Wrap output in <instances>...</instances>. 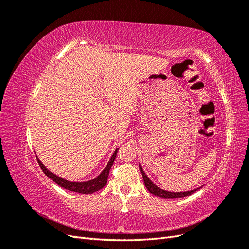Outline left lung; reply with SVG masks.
<instances>
[{
	"mask_svg": "<svg viewBox=\"0 0 249 249\" xmlns=\"http://www.w3.org/2000/svg\"><path fill=\"white\" fill-rule=\"evenodd\" d=\"M139 169H140V172H141V175H142L143 180H144V184H145L146 189L150 193H153V194L157 195V196L162 197V198H171V199L172 198H182V197L188 196V195H190L193 192H195V191L199 189V188H197V189H194V190H191V191H186V192H170V191L163 190V189H161V188L156 186L152 182V180L148 178V177L145 175L144 170L142 169V167L140 166V165H139Z\"/></svg>",
	"mask_w": 249,
	"mask_h": 249,
	"instance_id": "8db88e82",
	"label": "left lung"
}]
</instances>
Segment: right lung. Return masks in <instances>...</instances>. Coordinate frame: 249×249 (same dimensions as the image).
I'll return each mask as SVG.
<instances>
[{"label":"right lung","mask_w":249,"mask_h":249,"mask_svg":"<svg viewBox=\"0 0 249 249\" xmlns=\"http://www.w3.org/2000/svg\"><path fill=\"white\" fill-rule=\"evenodd\" d=\"M116 154H117V148L115 149L114 154L112 155L109 163L107 164V166L105 167V169L102 171V173L99 177H96L95 178H93L91 180H88V182H81V183L70 182V180H66L62 178H60V177L54 175V173L51 172L49 169H47V167L44 166V165L40 162V160L38 159V158H37V156H36V159H37V162H38V164H39L40 168L44 172V175L49 177L51 179L54 180V182L56 184H58L60 187H62V188H64V189H67L70 191H73V192L83 193V194H90V193H93L97 190L102 189V188L105 185H106L107 179H108V176H109V171L112 167L113 163H114V160L116 158Z\"/></svg>","instance_id":"add662e5"}]
</instances>
